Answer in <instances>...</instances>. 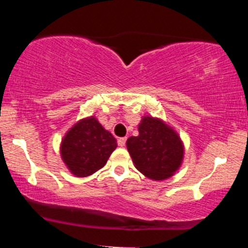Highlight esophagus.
<instances>
[{
  "instance_id": "obj_1",
  "label": "esophagus",
  "mask_w": 248,
  "mask_h": 248,
  "mask_svg": "<svg viewBox=\"0 0 248 248\" xmlns=\"http://www.w3.org/2000/svg\"><path fill=\"white\" fill-rule=\"evenodd\" d=\"M126 141H127V138H120L118 139V144L120 147H124V144H126Z\"/></svg>"
}]
</instances>
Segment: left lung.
Here are the masks:
<instances>
[{
  "label": "left lung",
  "mask_w": 248,
  "mask_h": 248,
  "mask_svg": "<svg viewBox=\"0 0 248 248\" xmlns=\"http://www.w3.org/2000/svg\"><path fill=\"white\" fill-rule=\"evenodd\" d=\"M139 133L127 140V149L136 169L155 181L170 177L183 160V144L177 134L152 116L142 119Z\"/></svg>",
  "instance_id": "obj_1"
}]
</instances>
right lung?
<instances>
[{"label": "right lung", "mask_w": 248, "mask_h": 248, "mask_svg": "<svg viewBox=\"0 0 248 248\" xmlns=\"http://www.w3.org/2000/svg\"><path fill=\"white\" fill-rule=\"evenodd\" d=\"M116 148V140L95 118L79 121L62 142V158L78 177L92 175L106 164Z\"/></svg>", "instance_id": "add662e5"}]
</instances>
